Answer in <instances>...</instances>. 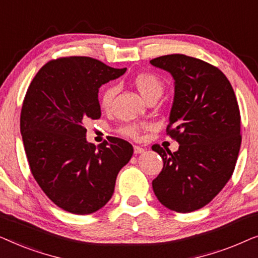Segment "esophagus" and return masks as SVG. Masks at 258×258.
<instances>
[{"mask_svg": "<svg viewBox=\"0 0 258 258\" xmlns=\"http://www.w3.org/2000/svg\"><path fill=\"white\" fill-rule=\"evenodd\" d=\"M144 151V148L139 147V146H134V153L135 154H142Z\"/></svg>", "mask_w": 258, "mask_h": 258, "instance_id": "esophagus-1", "label": "esophagus"}]
</instances>
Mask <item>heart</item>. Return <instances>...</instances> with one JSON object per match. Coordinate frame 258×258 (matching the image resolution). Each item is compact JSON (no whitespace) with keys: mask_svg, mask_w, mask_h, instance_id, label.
Wrapping results in <instances>:
<instances>
[{"mask_svg":"<svg viewBox=\"0 0 258 258\" xmlns=\"http://www.w3.org/2000/svg\"><path fill=\"white\" fill-rule=\"evenodd\" d=\"M134 86L136 87V89L140 91V94L149 102L153 98H158L163 93L164 90V83L162 79L155 73L150 72H142L136 74L133 79ZM116 91L115 84H108L107 87H104L102 89L100 94V105L102 109L108 110L111 107L112 100H114ZM151 125L149 123L146 122H133L128 123V124L122 125L118 129V132L126 137H132V139H137L140 136V134L142 130L150 129Z\"/></svg>","mask_w":258,"mask_h":258,"instance_id":"heart-1","label":"heart"}]
</instances>
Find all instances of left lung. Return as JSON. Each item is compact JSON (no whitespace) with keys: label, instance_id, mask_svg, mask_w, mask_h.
<instances>
[{"label":"left lung","instance_id":"obj_1","mask_svg":"<svg viewBox=\"0 0 258 258\" xmlns=\"http://www.w3.org/2000/svg\"><path fill=\"white\" fill-rule=\"evenodd\" d=\"M150 63L175 80L167 135L179 143L175 153L151 147L163 160L153 189L168 209L191 213L211 202L235 170L242 142L238 103L227 76L210 63L182 54Z\"/></svg>","mask_w":258,"mask_h":258}]
</instances>
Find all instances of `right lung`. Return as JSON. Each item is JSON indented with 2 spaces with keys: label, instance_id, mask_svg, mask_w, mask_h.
I'll use <instances>...</instances> for the list:
<instances>
[{
  "label": "right lung",
  "instance_id": "add662e5",
  "mask_svg": "<svg viewBox=\"0 0 258 258\" xmlns=\"http://www.w3.org/2000/svg\"><path fill=\"white\" fill-rule=\"evenodd\" d=\"M87 56L51 59L23 100L20 128L31 174L61 209L95 213L108 203L133 146L118 137L88 143V119L101 117L98 88L125 73Z\"/></svg>",
  "mask_w": 258,
  "mask_h": 258
}]
</instances>
